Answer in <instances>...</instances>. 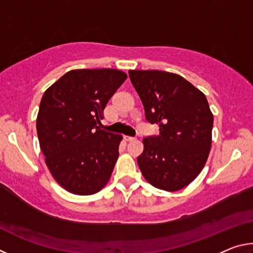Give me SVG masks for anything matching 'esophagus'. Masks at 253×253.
Segmentation results:
<instances>
[{"instance_id":"esophagus-1","label":"esophagus","mask_w":253,"mask_h":253,"mask_svg":"<svg viewBox=\"0 0 253 253\" xmlns=\"http://www.w3.org/2000/svg\"><path fill=\"white\" fill-rule=\"evenodd\" d=\"M124 139L125 140H127V142H129V140H132V139H135V137H131V136H124Z\"/></svg>"}]
</instances>
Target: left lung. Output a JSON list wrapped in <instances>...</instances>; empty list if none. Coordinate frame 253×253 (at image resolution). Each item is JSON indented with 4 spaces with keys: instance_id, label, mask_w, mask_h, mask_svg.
I'll use <instances>...</instances> for the list:
<instances>
[{
    "instance_id": "8db88e82",
    "label": "left lung",
    "mask_w": 253,
    "mask_h": 253,
    "mask_svg": "<svg viewBox=\"0 0 253 253\" xmlns=\"http://www.w3.org/2000/svg\"><path fill=\"white\" fill-rule=\"evenodd\" d=\"M145 117L160 127L143 139L137 163L147 182L174 192L198 176L212 143L213 115L202 91L183 77L158 70H130Z\"/></svg>"
}]
</instances>
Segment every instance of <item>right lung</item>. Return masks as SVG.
<instances>
[{
  "label": "right lung",
  "mask_w": 253,
  "mask_h": 253,
  "mask_svg": "<svg viewBox=\"0 0 253 253\" xmlns=\"http://www.w3.org/2000/svg\"><path fill=\"white\" fill-rule=\"evenodd\" d=\"M126 78L116 69L71 70L42 97L37 118L41 151L55 181L70 193L95 194L109 181L123 137L97 125Z\"/></svg>",
  "instance_id": "add662e5"
}]
</instances>
